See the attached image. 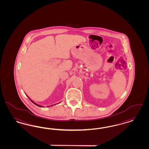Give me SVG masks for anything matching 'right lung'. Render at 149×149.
Segmentation results:
<instances>
[{
  "mask_svg": "<svg viewBox=\"0 0 149 149\" xmlns=\"http://www.w3.org/2000/svg\"><path fill=\"white\" fill-rule=\"evenodd\" d=\"M28 98H29V99H30V100H31V102H33V104H35L36 105H37V106H39V107H42V106H41V105H40L38 104H36V103H35V102H33V100H31V99H30V98H29V97H28ZM51 106H52V105H51ZM49 107V106H47V107Z\"/></svg>",
  "mask_w": 149,
  "mask_h": 149,
  "instance_id": "right-lung-1",
  "label": "right lung"
}]
</instances>
